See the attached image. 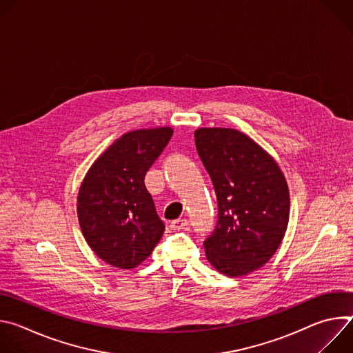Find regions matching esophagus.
Here are the masks:
<instances>
[{
	"label": "esophagus",
	"mask_w": 353,
	"mask_h": 353,
	"mask_svg": "<svg viewBox=\"0 0 353 353\" xmlns=\"http://www.w3.org/2000/svg\"><path fill=\"white\" fill-rule=\"evenodd\" d=\"M187 228V219H176L170 222V229L172 230H181Z\"/></svg>",
	"instance_id": "esophagus-1"
}]
</instances>
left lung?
Segmentation results:
<instances>
[{
    "label": "left lung",
    "instance_id": "left-lung-1",
    "mask_svg": "<svg viewBox=\"0 0 353 353\" xmlns=\"http://www.w3.org/2000/svg\"><path fill=\"white\" fill-rule=\"evenodd\" d=\"M198 155L218 196L219 221L204 241L208 263L226 276H243L267 264L289 223L290 198L276 161L234 128L195 130Z\"/></svg>",
    "mask_w": 353,
    "mask_h": 353
}]
</instances>
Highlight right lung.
Masks as SVG:
<instances>
[{
	"mask_svg": "<svg viewBox=\"0 0 353 353\" xmlns=\"http://www.w3.org/2000/svg\"><path fill=\"white\" fill-rule=\"evenodd\" d=\"M173 135L169 125L123 134L92 163L77 196L82 234L109 265L131 270L162 239L165 225L143 179Z\"/></svg>",
	"mask_w": 353,
	"mask_h": 353,
	"instance_id": "right-lung-1",
	"label": "right lung"
}]
</instances>
